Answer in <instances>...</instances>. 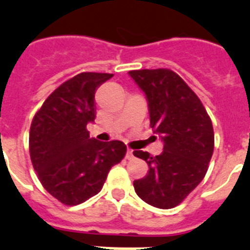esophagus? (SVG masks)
<instances>
[{"mask_svg": "<svg viewBox=\"0 0 250 250\" xmlns=\"http://www.w3.org/2000/svg\"><path fill=\"white\" fill-rule=\"evenodd\" d=\"M126 159H129V160H131V159H134V151H132L131 149H127V151H126Z\"/></svg>", "mask_w": 250, "mask_h": 250, "instance_id": "34e87169", "label": "esophagus"}]
</instances>
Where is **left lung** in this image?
Here are the masks:
<instances>
[{"label": "left lung", "mask_w": 250, "mask_h": 250, "mask_svg": "<svg viewBox=\"0 0 250 250\" xmlns=\"http://www.w3.org/2000/svg\"><path fill=\"white\" fill-rule=\"evenodd\" d=\"M149 103L150 126L164 141V151L151 156L135 150L149 171L134 182L147 204L160 209L179 205L204 179L214 151L213 124L200 99L169 68L129 71Z\"/></svg>", "instance_id": "left-lung-1"}]
</instances>
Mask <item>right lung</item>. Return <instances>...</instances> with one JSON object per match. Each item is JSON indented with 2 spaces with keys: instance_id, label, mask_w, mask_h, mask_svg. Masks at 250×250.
<instances>
[{
  "instance_id": "add662e5",
  "label": "right lung",
  "mask_w": 250,
  "mask_h": 250,
  "mask_svg": "<svg viewBox=\"0 0 250 250\" xmlns=\"http://www.w3.org/2000/svg\"><path fill=\"white\" fill-rule=\"evenodd\" d=\"M112 74L81 72L65 81L35 114L30 156L39 180L65 205H77L103 189L107 174L126 154L123 141L90 139L96 118L95 92Z\"/></svg>"
}]
</instances>
